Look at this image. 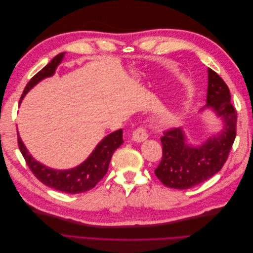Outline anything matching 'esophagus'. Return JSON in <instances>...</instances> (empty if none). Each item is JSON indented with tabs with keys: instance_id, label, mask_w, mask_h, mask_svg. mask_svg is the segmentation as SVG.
<instances>
[{
	"instance_id": "obj_1",
	"label": "esophagus",
	"mask_w": 253,
	"mask_h": 253,
	"mask_svg": "<svg viewBox=\"0 0 253 253\" xmlns=\"http://www.w3.org/2000/svg\"><path fill=\"white\" fill-rule=\"evenodd\" d=\"M147 138H148V134H147V132H145V129L143 127L136 128L135 131L132 133V140H134L136 142H142Z\"/></svg>"
}]
</instances>
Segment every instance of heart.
Here are the masks:
<instances>
[{
    "mask_svg": "<svg viewBox=\"0 0 253 253\" xmlns=\"http://www.w3.org/2000/svg\"><path fill=\"white\" fill-rule=\"evenodd\" d=\"M181 111L179 110H171L168 111L163 116V122L168 126H174L178 124L181 117Z\"/></svg>",
    "mask_w": 253,
    "mask_h": 253,
    "instance_id": "1",
    "label": "heart"
}]
</instances>
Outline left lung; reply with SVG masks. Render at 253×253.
<instances>
[{
    "label": "left lung",
    "instance_id": "left-lung-1",
    "mask_svg": "<svg viewBox=\"0 0 253 253\" xmlns=\"http://www.w3.org/2000/svg\"><path fill=\"white\" fill-rule=\"evenodd\" d=\"M227 84L208 68L207 104L201 113L213 112L221 127L197 145L189 143L185 128L170 129L162 137L163 159L156 168L157 178L173 189H189L209 179L223 168L236 135V111Z\"/></svg>",
    "mask_w": 253,
    "mask_h": 253
}]
</instances>
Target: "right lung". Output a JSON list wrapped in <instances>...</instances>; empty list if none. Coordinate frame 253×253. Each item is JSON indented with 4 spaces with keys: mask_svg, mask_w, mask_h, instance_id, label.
<instances>
[{
    "mask_svg": "<svg viewBox=\"0 0 253 253\" xmlns=\"http://www.w3.org/2000/svg\"><path fill=\"white\" fill-rule=\"evenodd\" d=\"M64 55L65 52L59 53L46 66L43 67L39 73L36 74L30 79L24 88V91H23L19 105L25 95L38 83L45 78L51 77V76L55 75L57 67L62 62ZM18 143L20 151L23 157L25 158V162L28 165L29 169L32 170L38 179L47 187L61 191V192L77 194L86 192V191L93 189L97 185V182L102 179L103 176L108 172L113 153L124 143V138H122V128L106 135L96 145L94 151L90 153L89 156L83 163L67 170L53 169V168H49L36 160L32 154H29L24 142L21 139L19 132Z\"/></svg>",
    "mask_w": 253,
    "mask_h": 253,
    "instance_id": "obj_1",
    "label": "right lung"
}]
</instances>
